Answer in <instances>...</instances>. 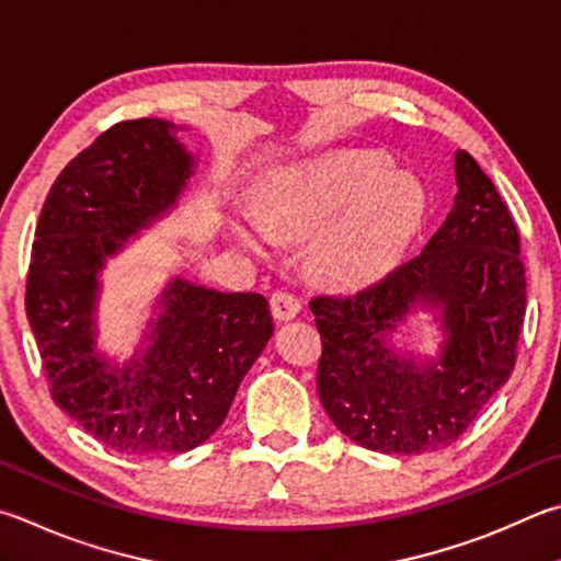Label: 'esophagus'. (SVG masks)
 I'll return each mask as SVG.
<instances>
[{"mask_svg": "<svg viewBox=\"0 0 561 561\" xmlns=\"http://www.w3.org/2000/svg\"><path fill=\"white\" fill-rule=\"evenodd\" d=\"M301 311V299L291 291H274L272 294V313L277 321H289Z\"/></svg>", "mask_w": 561, "mask_h": 561, "instance_id": "obj_1", "label": "esophagus"}]
</instances>
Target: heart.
Segmentation results:
<instances>
[{"mask_svg":"<svg viewBox=\"0 0 561 561\" xmlns=\"http://www.w3.org/2000/svg\"><path fill=\"white\" fill-rule=\"evenodd\" d=\"M426 222L420 183L375 151L304 161L270 183L262 218L236 222V238L264 254L274 238L311 240L309 264L335 287H363L404 260Z\"/></svg>","mask_w":561,"mask_h":561,"instance_id":"b5f03b06","label":"heart"}]
</instances>
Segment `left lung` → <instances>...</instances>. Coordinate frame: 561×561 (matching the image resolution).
<instances>
[{
    "mask_svg": "<svg viewBox=\"0 0 561 561\" xmlns=\"http://www.w3.org/2000/svg\"><path fill=\"white\" fill-rule=\"evenodd\" d=\"M456 198L414 260L348 297L311 299L323 353L316 390L351 442L380 454H424L461 436L515 368L525 319L520 236L493 181L454 154ZM432 310L436 359L396 348L393 333Z\"/></svg>",
    "mask_w": 561,
    "mask_h": 561,
    "instance_id": "1",
    "label": "left lung"
}]
</instances>
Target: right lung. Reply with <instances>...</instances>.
Listing matches in <instances>:
<instances>
[{
	"mask_svg": "<svg viewBox=\"0 0 561 561\" xmlns=\"http://www.w3.org/2000/svg\"><path fill=\"white\" fill-rule=\"evenodd\" d=\"M176 131L129 119L80 151L48 191L28 264L26 316L50 397L122 454H183L216 434L274 333L262 294L174 277L125 365L98 348L107 260L176 208L196 169Z\"/></svg>",
	"mask_w": 561,
	"mask_h": 561,
	"instance_id": "right-lung-1",
	"label": "right lung"
}]
</instances>
